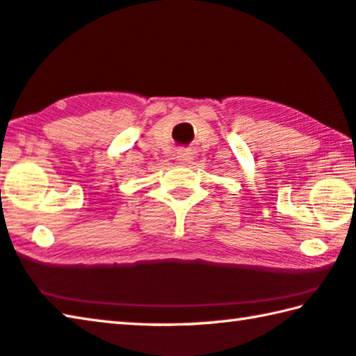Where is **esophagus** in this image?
Segmentation results:
<instances>
[{
	"mask_svg": "<svg viewBox=\"0 0 356 356\" xmlns=\"http://www.w3.org/2000/svg\"><path fill=\"white\" fill-rule=\"evenodd\" d=\"M193 159V155L188 149H179L176 152V160L179 163H188V161Z\"/></svg>",
	"mask_w": 356,
	"mask_h": 356,
	"instance_id": "1",
	"label": "esophagus"
}]
</instances>
